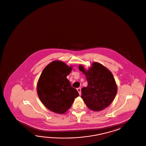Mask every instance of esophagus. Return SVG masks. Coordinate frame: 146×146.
Listing matches in <instances>:
<instances>
[{
  "label": "esophagus",
  "instance_id": "obj_1",
  "mask_svg": "<svg viewBox=\"0 0 146 146\" xmlns=\"http://www.w3.org/2000/svg\"><path fill=\"white\" fill-rule=\"evenodd\" d=\"M77 90H78V92L79 93V95H81V89H80V88H77Z\"/></svg>",
  "mask_w": 146,
  "mask_h": 146
}]
</instances>
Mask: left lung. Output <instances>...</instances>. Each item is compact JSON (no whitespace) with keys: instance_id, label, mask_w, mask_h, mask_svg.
Listing matches in <instances>:
<instances>
[{"instance_id":"left-lung-1","label":"left lung","mask_w":146,"mask_h":146,"mask_svg":"<svg viewBox=\"0 0 146 146\" xmlns=\"http://www.w3.org/2000/svg\"><path fill=\"white\" fill-rule=\"evenodd\" d=\"M80 71L85 75L88 86L82 89V98L87 107L100 111L110 105L117 91L115 80L111 72L98 62H93L88 70L79 65Z\"/></svg>"}]
</instances>
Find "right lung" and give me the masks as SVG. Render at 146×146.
Returning a JSON list of instances; mask_svg holds the SVG:
<instances>
[{"label":"right lung","instance_id":"right-lung-1","mask_svg":"<svg viewBox=\"0 0 146 146\" xmlns=\"http://www.w3.org/2000/svg\"><path fill=\"white\" fill-rule=\"evenodd\" d=\"M59 60L50 63L43 70L37 84L39 98L48 110L63 114L71 108L79 94L67 79L72 70Z\"/></svg>","mask_w":146,"mask_h":146}]
</instances>
